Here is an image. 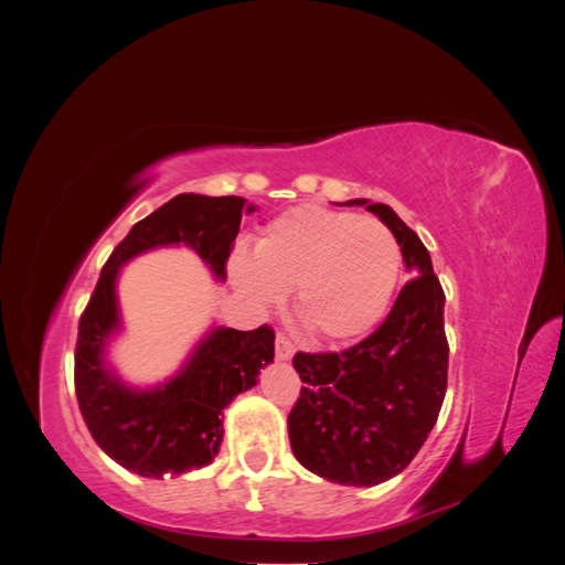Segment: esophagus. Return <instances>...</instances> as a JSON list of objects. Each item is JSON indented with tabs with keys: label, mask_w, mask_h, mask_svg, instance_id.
Returning <instances> with one entry per match:
<instances>
[{
	"label": "esophagus",
	"mask_w": 565,
	"mask_h": 565,
	"mask_svg": "<svg viewBox=\"0 0 565 565\" xmlns=\"http://www.w3.org/2000/svg\"><path fill=\"white\" fill-rule=\"evenodd\" d=\"M276 355L280 358V361H289V358L295 355V344L282 332H278V337H276Z\"/></svg>",
	"instance_id": "34e87169"
}]
</instances>
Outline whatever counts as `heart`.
Here are the masks:
<instances>
[{
	"label": "heart",
	"instance_id": "1",
	"mask_svg": "<svg viewBox=\"0 0 565 565\" xmlns=\"http://www.w3.org/2000/svg\"><path fill=\"white\" fill-rule=\"evenodd\" d=\"M401 268V243L384 221L318 204L270 218L254 249L231 259L235 285L254 303H278L295 287L297 320L322 341L370 332L396 295Z\"/></svg>",
	"mask_w": 565,
	"mask_h": 565
}]
</instances>
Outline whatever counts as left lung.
<instances>
[{"mask_svg": "<svg viewBox=\"0 0 565 565\" xmlns=\"http://www.w3.org/2000/svg\"><path fill=\"white\" fill-rule=\"evenodd\" d=\"M367 210L398 237L413 278L363 341L292 358L303 386L287 417L289 446L306 469L341 486H377L401 473L429 438L448 388L446 292L431 256L388 204Z\"/></svg>", "mask_w": 565, "mask_h": 565, "instance_id": "8db88e82", "label": "left lung"}]
</instances>
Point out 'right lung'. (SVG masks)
<instances>
[{
  "instance_id": "right-lung-1",
  "label": "right lung",
  "mask_w": 565,
  "mask_h": 565,
  "mask_svg": "<svg viewBox=\"0 0 565 565\" xmlns=\"http://www.w3.org/2000/svg\"><path fill=\"white\" fill-rule=\"evenodd\" d=\"M245 212L243 198L181 193L134 224L100 268L94 295L79 316L75 347V393L79 413L100 450L129 471L162 478L200 469L216 457L224 438V407L256 384L273 361L270 324L243 332L218 328L202 341L177 380L136 393L108 374L100 351L117 328L115 278L131 256L150 247L183 243L226 276Z\"/></svg>"
}]
</instances>
